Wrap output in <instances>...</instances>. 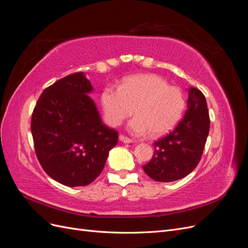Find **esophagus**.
<instances>
[{
    "label": "esophagus",
    "instance_id": "1",
    "mask_svg": "<svg viewBox=\"0 0 248 248\" xmlns=\"http://www.w3.org/2000/svg\"><path fill=\"white\" fill-rule=\"evenodd\" d=\"M119 139H120V140H121L122 142H124V144H130V142H132V141H133L131 139H129V138H127V137L123 136V134H121V136L119 137Z\"/></svg>",
    "mask_w": 248,
    "mask_h": 248
}]
</instances>
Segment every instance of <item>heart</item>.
Listing matches in <instances>:
<instances>
[{
  "instance_id": "b5f03b06",
  "label": "heart",
  "mask_w": 248,
  "mask_h": 248,
  "mask_svg": "<svg viewBox=\"0 0 248 248\" xmlns=\"http://www.w3.org/2000/svg\"><path fill=\"white\" fill-rule=\"evenodd\" d=\"M101 106L107 121L118 126L126 118L136 136L151 132L159 137L177 125L185 108V97L178 87L156 74H139L123 79L118 89L108 87L101 93Z\"/></svg>"
}]
</instances>
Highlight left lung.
<instances>
[{"instance_id": "left-lung-1", "label": "left lung", "mask_w": 248, "mask_h": 248, "mask_svg": "<svg viewBox=\"0 0 248 248\" xmlns=\"http://www.w3.org/2000/svg\"><path fill=\"white\" fill-rule=\"evenodd\" d=\"M209 128L205 96L190 87L184 118L168 136L154 142L152 159L142 166L146 174L158 182H172L190 174L201 160Z\"/></svg>"}]
</instances>
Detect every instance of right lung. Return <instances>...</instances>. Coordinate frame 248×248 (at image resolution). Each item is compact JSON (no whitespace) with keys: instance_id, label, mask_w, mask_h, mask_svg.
I'll use <instances>...</instances> for the list:
<instances>
[{"instance_id":"add662e5","label":"right lung","mask_w":248,"mask_h":248,"mask_svg":"<svg viewBox=\"0 0 248 248\" xmlns=\"http://www.w3.org/2000/svg\"><path fill=\"white\" fill-rule=\"evenodd\" d=\"M84 72L59 79L40 95L32 115L37 158L46 174L69 187L86 186L98 177L118 132L104 125Z\"/></svg>"}]
</instances>
